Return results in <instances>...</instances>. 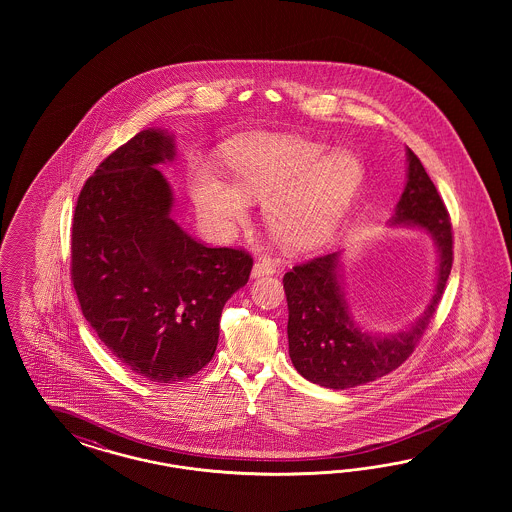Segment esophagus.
Returning <instances> with one entry per match:
<instances>
[{
  "label": "esophagus",
  "instance_id": "34e87169",
  "mask_svg": "<svg viewBox=\"0 0 512 512\" xmlns=\"http://www.w3.org/2000/svg\"><path fill=\"white\" fill-rule=\"evenodd\" d=\"M276 270H274V266L270 263H255L253 264V270H251V276L253 278H263V276H272Z\"/></svg>",
  "mask_w": 512,
  "mask_h": 512
}]
</instances>
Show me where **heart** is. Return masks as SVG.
<instances>
[{
  "label": "heart",
  "mask_w": 512,
  "mask_h": 512,
  "mask_svg": "<svg viewBox=\"0 0 512 512\" xmlns=\"http://www.w3.org/2000/svg\"><path fill=\"white\" fill-rule=\"evenodd\" d=\"M234 186L204 176L193 186L202 216L219 227L244 219L248 199H264L266 227L287 248H317L340 227L364 184V165L351 152L289 135H251L227 152Z\"/></svg>",
  "instance_id": "1"
}]
</instances>
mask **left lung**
Segmentation results:
<instances>
[{
	"mask_svg": "<svg viewBox=\"0 0 512 512\" xmlns=\"http://www.w3.org/2000/svg\"><path fill=\"white\" fill-rule=\"evenodd\" d=\"M390 223L422 229L437 249L434 295L426 311L405 330L379 336L357 325L343 295L340 251L296 264L283 276L289 357L296 372L315 385L343 390L394 372L411 357L434 317L452 268V225L434 182L409 148L407 184Z\"/></svg>",
	"mask_w": 512,
	"mask_h": 512,
	"instance_id": "8db88e82",
	"label": "left lung"
}]
</instances>
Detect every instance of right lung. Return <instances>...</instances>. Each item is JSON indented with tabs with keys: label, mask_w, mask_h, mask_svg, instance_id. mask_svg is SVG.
<instances>
[{
	"label": "right lung",
	"mask_w": 512,
	"mask_h": 512,
	"mask_svg": "<svg viewBox=\"0 0 512 512\" xmlns=\"http://www.w3.org/2000/svg\"><path fill=\"white\" fill-rule=\"evenodd\" d=\"M172 159V135L140 131L86 180L71 233L82 315L125 368L155 383L212 360L221 310L253 266L248 251L208 248L172 219L171 186L155 169Z\"/></svg>",
	"instance_id": "1"
}]
</instances>
